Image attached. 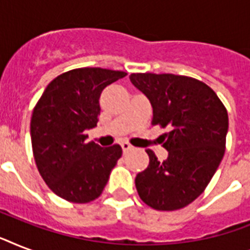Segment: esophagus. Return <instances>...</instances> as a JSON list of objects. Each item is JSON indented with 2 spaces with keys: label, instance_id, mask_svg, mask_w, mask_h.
Instances as JSON below:
<instances>
[{
  "label": "esophagus",
  "instance_id": "34e87169",
  "mask_svg": "<svg viewBox=\"0 0 250 250\" xmlns=\"http://www.w3.org/2000/svg\"><path fill=\"white\" fill-rule=\"evenodd\" d=\"M121 146H122V150H123V153H127L128 150H131V149H132V145H129L128 143H125V141H123V143H122Z\"/></svg>",
  "mask_w": 250,
  "mask_h": 250
}]
</instances>
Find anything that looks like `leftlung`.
Wrapping results in <instances>:
<instances>
[{
  "mask_svg": "<svg viewBox=\"0 0 250 250\" xmlns=\"http://www.w3.org/2000/svg\"><path fill=\"white\" fill-rule=\"evenodd\" d=\"M129 80L153 107L154 125L168 152L160 162L148 149L149 166L135 179L139 196L156 210H178L204 192L225 156L229 114L210 86L174 74H131Z\"/></svg>",
  "mask_w": 250,
  "mask_h": 250,
  "instance_id": "obj_1",
  "label": "left lung"
}]
</instances>
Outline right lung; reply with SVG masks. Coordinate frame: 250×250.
I'll return each instance as SVG.
<instances>
[{
  "label": "right lung",
  "instance_id": "obj_1",
  "mask_svg": "<svg viewBox=\"0 0 250 250\" xmlns=\"http://www.w3.org/2000/svg\"><path fill=\"white\" fill-rule=\"evenodd\" d=\"M125 75L100 67L76 68L45 88L33 109L31 141L37 170L57 196L85 204L102 193L122 148L85 143V131L97 125L104 88Z\"/></svg>",
  "mask_w": 250,
  "mask_h": 250
}]
</instances>
